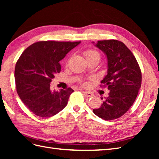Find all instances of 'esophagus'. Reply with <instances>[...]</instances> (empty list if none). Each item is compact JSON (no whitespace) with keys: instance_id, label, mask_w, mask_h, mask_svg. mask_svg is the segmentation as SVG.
<instances>
[{"instance_id":"34e87169","label":"esophagus","mask_w":159,"mask_h":159,"mask_svg":"<svg viewBox=\"0 0 159 159\" xmlns=\"http://www.w3.org/2000/svg\"><path fill=\"white\" fill-rule=\"evenodd\" d=\"M83 93L84 96L87 97V98H91L93 96V94L92 93L89 92H83Z\"/></svg>"}]
</instances>
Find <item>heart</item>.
<instances>
[{
  "instance_id": "1",
  "label": "heart",
  "mask_w": 159,
  "mask_h": 159,
  "mask_svg": "<svg viewBox=\"0 0 159 159\" xmlns=\"http://www.w3.org/2000/svg\"><path fill=\"white\" fill-rule=\"evenodd\" d=\"M84 55H85L87 59L93 58V57H100V54L97 51H96V50H92V49H89V50H85V52H84Z\"/></svg>"
}]
</instances>
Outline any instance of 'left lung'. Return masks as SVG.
Returning <instances> with one entry per match:
<instances>
[{
	"instance_id": "1",
	"label": "left lung",
	"mask_w": 159,
	"mask_h": 159,
	"mask_svg": "<svg viewBox=\"0 0 159 159\" xmlns=\"http://www.w3.org/2000/svg\"><path fill=\"white\" fill-rule=\"evenodd\" d=\"M95 46L107 56V74L101 83L110 92L102 105L93 109V112L104 120H116L126 113L135 100L141 85V70L133 54L123 42L102 40Z\"/></svg>"
}]
</instances>
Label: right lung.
<instances>
[{
	"label": "right lung",
	"instance_id": "1",
	"mask_svg": "<svg viewBox=\"0 0 159 159\" xmlns=\"http://www.w3.org/2000/svg\"><path fill=\"white\" fill-rule=\"evenodd\" d=\"M80 42L41 41L29 46L15 67L17 93L22 102L36 116L48 117L65 108L74 90L52 91L50 83L61 67L59 61Z\"/></svg>",
	"mask_w": 159,
	"mask_h": 159
}]
</instances>
